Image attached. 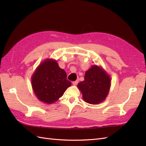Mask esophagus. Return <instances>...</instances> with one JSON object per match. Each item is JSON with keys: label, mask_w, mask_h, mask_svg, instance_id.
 <instances>
[{"label": "esophagus", "mask_w": 146, "mask_h": 146, "mask_svg": "<svg viewBox=\"0 0 146 146\" xmlns=\"http://www.w3.org/2000/svg\"><path fill=\"white\" fill-rule=\"evenodd\" d=\"M78 80H76V81H75V82H73L72 84H73V85H77V84H78Z\"/></svg>", "instance_id": "1"}]
</instances>
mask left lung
<instances>
[{
	"label": "left lung",
	"instance_id": "8db88e82",
	"mask_svg": "<svg viewBox=\"0 0 146 146\" xmlns=\"http://www.w3.org/2000/svg\"><path fill=\"white\" fill-rule=\"evenodd\" d=\"M83 82L77 85L86 102L97 105L104 102L109 93L111 78L102 67L92 65L86 70Z\"/></svg>",
	"mask_w": 146,
	"mask_h": 146
}]
</instances>
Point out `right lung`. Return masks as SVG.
<instances>
[{
  "label": "right lung",
  "instance_id": "add662e5",
  "mask_svg": "<svg viewBox=\"0 0 146 146\" xmlns=\"http://www.w3.org/2000/svg\"><path fill=\"white\" fill-rule=\"evenodd\" d=\"M31 78L35 96L39 101L47 104L55 102L71 86L65 70L59 67L56 60L51 58L39 64Z\"/></svg>",
  "mask_w": 146,
  "mask_h": 146
}]
</instances>
